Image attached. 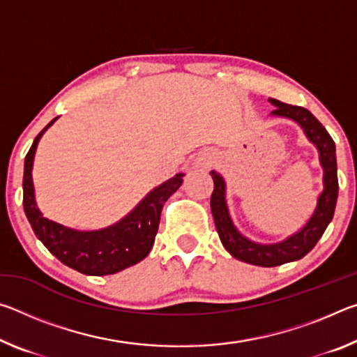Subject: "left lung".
<instances>
[{"instance_id": "left-lung-1", "label": "left lung", "mask_w": 357, "mask_h": 357, "mask_svg": "<svg viewBox=\"0 0 357 357\" xmlns=\"http://www.w3.org/2000/svg\"><path fill=\"white\" fill-rule=\"evenodd\" d=\"M269 102L275 107L273 116L296 121L304 130L307 138L317 146L319 164H321L324 172V189L319 193L317 208L313 211L309 222L298 233H294L293 236L287 238L282 243L259 244L243 236L236 227L233 225L225 200V181L217 172H211V176L214 179V190L213 195H211V211H213L217 233H219L223 247L241 261L263 266V268H273V266L296 261V259L305 257L315 247L318 239L323 236L324 229L328 228L329 222L334 217L338 195L335 143L328 134V130L324 129V126L304 107L283 104L277 99H269Z\"/></svg>"}]
</instances>
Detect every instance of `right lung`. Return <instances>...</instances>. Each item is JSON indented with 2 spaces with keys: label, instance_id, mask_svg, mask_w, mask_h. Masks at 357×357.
<instances>
[{
  "label": "right lung",
  "instance_id": "obj_1",
  "mask_svg": "<svg viewBox=\"0 0 357 357\" xmlns=\"http://www.w3.org/2000/svg\"><path fill=\"white\" fill-rule=\"evenodd\" d=\"M52 119L29 148L23 173V208L36 236L63 264L86 275H108L140 263L154 244L164 203L183 184L184 173L151 190L134 211L112 227L96 231H78L45 219L34 200L33 160L44 132L55 123Z\"/></svg>",
  "mask_w": 357,
  "mask_h": 357
}]
</instances>
